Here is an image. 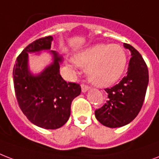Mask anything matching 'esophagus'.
I'll use <instances>...</instances> for the list:
<instances>
[{"instance_id": "esophagus-1", "label": "esophagus", "mask_w": 159, "mask_h": 159, "mask_svg": "<svg viewBox=\"0 0 159 159\" xmlns=\"http://www.w3.org/2000/svg\"><path fill=\"white\" fill-rule=\"evenodd\" d=\"M82 93H86L87 91L90 88V87H88V86H87V85H85V84H82Z\"/></svg>"}]
</instances>
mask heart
<instances>
[{
	"instance_id": "obj_1",
	"label": "heart",
	"mask_w": 159,
	"mask_h": 159,
	"mask_svg": "<svg viewBox=\"0 0 159 159\" xmlns=\"http://www.w3.org/2000/svg\"><path fill=\"white\" fill-rule=\"evenodd\" d=\"M73 61L80 66H89L87 74L93 84L107 87L123 75L127 65V55L119 45L98 44L77 52Z\"/></svg>"
}]
</instances>
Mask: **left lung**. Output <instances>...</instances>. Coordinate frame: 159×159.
Segmentation results:
<instances>
[{"label": "left lung", "mask_w": 159, "mask_h": 159, "mask_svg": "<svg viewBox=\"0 0 159 159\" xmlns=\"http://www.w3.org/2000/svg\"><path fill=\"white\" fill-rule=\"evenodd\" d=\"M123 46L132 56L127 75L118 84L105 89L107 101L95 111L98 122L112 128L127 125L138 116L148 84V70L141 54L131 45L124 43Z\"/></svg>", "instance_id": "1"}]
</instances>
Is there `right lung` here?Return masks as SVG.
<instances>
[{"label":"right lung","mask_w":159,"mask_h":159,"mask_svg":"<svg viewBox=\"0 0 159 159\" xmlns=\"http://www.w3.org/2000/svg\"><path fill=\"white\" fill-rule=\"evenodd\" d=\"M52 36L37 39L18 56L13 68L16 97L20 110L35 125L45 129H57L65 124L71 114L72 100L81 93V87L66 82L60 75L62 58L51 51L53 62L37 75L28 68V53L50 50Z\"/></svg>","instance_id":"obj_1"}]
</instances>
